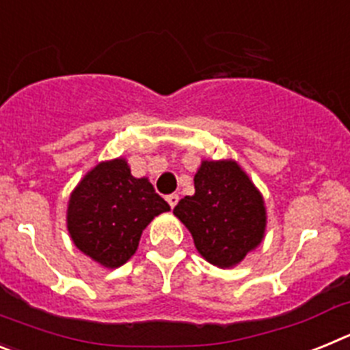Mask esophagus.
I'll return each mask as SVG.
<instances>
[{"mask_svg":"<svg viewBox=\"0 0 350 350\" xmlns=\"http://www.w3.org/2000/svg\"><path fill=\"white\" fill-rule=\"evenodd\" d=\"M166 202H168V205L173 208V206L178 203V194H168V196H166Z\"/></svg>","mask_w":350,"mask_h":350,"instance_id":"34e87169","label":"esophagus"}]
</instances>
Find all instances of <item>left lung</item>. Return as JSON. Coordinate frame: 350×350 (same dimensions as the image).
<instances>
[{
	"label": "left lung",
	"mask_w": 350,
	"mask_h": 350,
	"mask_svg": "<svg viewBox=\"0 0 350 350\" xmlns=\"http://www.w3.org/2000/svg\"><path fill=\"white\" fill-rule=\"evenodd\" d=\"M194 189L173 213L191 231L206 261L233 267L261 243L267 226L262 196L234 161H203Z\"/></svg>",
	"instance_id": "1"
}]
</instances>
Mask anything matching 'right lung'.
<instances>
[{
	"label": "right lung",
	"instance_id": "right-lung-1",
	"mask_svg": "<svg viewBox=\"0 0 350 350\" xmlns=\"http://www.w3.org/2000/svg\"><path fill=\"white\" fill-rule=\"evenodd\" d=\"M170 205L147 178H135L124 159L100 163L68 205V231L83 254L107 268L124 265L147 224Z\"/></svg>",
	"mask_w": 350,
	"mask_h": 350
}]
</instances>
